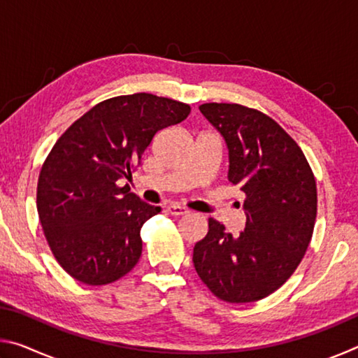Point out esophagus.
<instances>
[{"label":"esophagus","mask_w":358,"mask_h":358,"mask_svg":"<svg viewBox=\"0 0 358 358\" xmlns=\"http://www.w3.org/2000/svg\"><path fill=\"white\" fill-rule=\"evenodd\" d=\"M167 211L171 215H173V216H183V215H187L189 213V211H187V208H185V207H181V205H178V203H172V205H169L167 207Z\"/></svg>","instance_id":"1"}]
</instances>
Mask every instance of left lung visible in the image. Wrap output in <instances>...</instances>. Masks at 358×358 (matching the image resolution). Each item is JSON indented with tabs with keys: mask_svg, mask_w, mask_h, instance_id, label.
<instances>
[{
	"mask_svg": "<svg viewBox=\"0 0 358 358\" xmlns=\"http://www.w3.org/2000/svg\"><path fill=\"white\" fill-rule=\"evenodd\" d=\"M229 150V181L245 194L237 237L210 217L194 246L197 275L217 299L262 300L280 289L310 246L317 215L316 178L296 142L268 115L240 104H202Z\"/></svg>",
	"mask_w": 358,
	"mask_h": 358,
	"instance_id": "left-lung-1",
	"label": "left lung"
}]
</instances>
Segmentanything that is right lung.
<instances>
[{
    "label": "right lung",
    "mask_w": 358,
    "mask_h": 358,
    "mask_svg": "<svg viewBox=\"0 0 358 358\" xmlns=\"http://www.w3.org/2000/svg\"><path fill=\"white\" fill-rule=\"evenodd\" d=\"M185 102L150 93L96 104L53 145L38 180V213L45 240L66 273L104 286L134 268L141 229L161 207L142 202L129 186L156 132L187 118Z\"/></svg>",
    "instance_id": "add662e5"
}]
</instances>
